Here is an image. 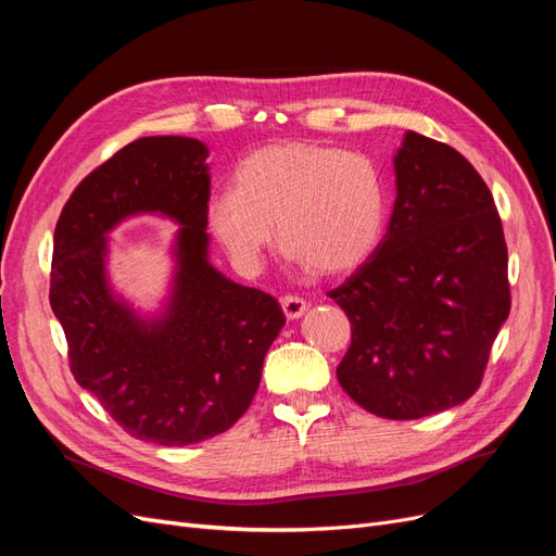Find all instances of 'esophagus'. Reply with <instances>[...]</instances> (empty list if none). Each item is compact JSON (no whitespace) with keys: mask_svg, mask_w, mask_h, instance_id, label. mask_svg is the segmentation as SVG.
I'll list each match as a JSON object with an SVG mask.
<instances>
[{"mask_svg":"<svg viewBox=\"0 0 556 556\" xmlns=\"http://www.w3.org/2000/svg\"><path fill=\"white\" fill-rule=\"evenodd\" d=\"M280 304H282V313H285V317L288 319H299L301 315H304L306 311H308V304L301 296H282L280 299Z\"/></svg>","mask_w":556,"mask_h":556,"instance_id":"esophagus-1","label":"esophagus"}]
</instances>
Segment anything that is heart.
<instances>
[{"instance_id":"obj_1","label":"heart","mask_w":556,"mask_h":556,"mask_svg":"<svg viewBox=\"0 0 556 556\" xmlns=\"http://www.w3.org/2000/svg\"><path fill=\"white\" fill-rule=\"evenodd\" d=\"M384 215V182L371 160L325 143L280 141L239 162L233 190L208 197L204 225L243 274L262 266L276 225L292 264L343 276L374 255Z\"/></svg>"}]
</instances>
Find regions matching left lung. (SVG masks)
<instances>
[{
    "instance_id": "1",
    "label": "left lung",
    "mask_w": 556,
    "mask_h": 556,
    "mask_svg": "<svg viewBox=\"0 0 556 556\" xmlns=\"http://www.w3.org/2000/svg\"><path fill=\"white\" fill-rule=\"evenodd\" d=\"M394 174L380 245L329 292L352 325L336 376L368 413L417 419L480 387L510 313L508 248L490 188L447 143L406 131Z\"/></svg>"
}]
</instances>
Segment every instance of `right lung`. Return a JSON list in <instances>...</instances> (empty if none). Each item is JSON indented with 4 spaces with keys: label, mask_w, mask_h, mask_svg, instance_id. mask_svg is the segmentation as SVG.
<instances>
[{
    "label": "right lung",
    "mask_w": 556,
    "mask_h": 556,
    "mask_svg": "<svg viewBox=\"0 0 556 556\" xmlns=\"http://www.w3.org/2000/svg\"><path fill=\"white\" fill-rule=\"evenodd\" d=\"M206 157L190 137L131 141L80 180L55 227L50 306L72 374L129 435L157 445L201 443L237 422L285 325L271 294L229 280L208 260ZM134 214L181 227L157 316L134 312L105 271L108 231Z\"/></svg>",
    "instance_id": "right-lung-1"
}]
</instances>
